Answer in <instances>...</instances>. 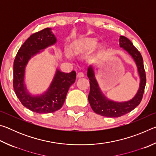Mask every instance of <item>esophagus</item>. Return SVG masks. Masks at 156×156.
Instances as JSON below:
<instances>
[{"label":"esophagus","instance_id":"1","mask_svg":"<svg viewBox=\"0 0 156 156\" xmlns=\"http://www.w3.org/2000/svg\"><path fill=\"white\" fill-rule=\"evenodd\" d=\"M84 73L83 72H79L77 74V77L78 78H83L84 77Z\"/></svg>","mask_w":156,"mask_h":156}]
</instances>
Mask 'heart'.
Segmentation results:
<instances>
[{
    "label": "heart",
    "instance_id": "b5f03b06",
    "mask_svg": "<svg viewBox=\"0 0 156 156\" xmlns=\"http://www.w3.org/2000/svg\"><path fill=\"white\" fill-rule=\"evenodd\" d=\"M97 40L96 38H87L83 40L76 41L71 47V52L75 55H82L91 51L96 45ZM67 55L69 56V51L67 49Z\"/></svg>",
    "mask_w": 156,
    "mask_h": 156
}]
</instances>
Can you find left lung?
<instances>
[{
  "mask_svg": "<svg viewBox=\"0 0 156 156\" xmlns=\"http://www.w3.org/2000/svg\"><path fill=\"white\" fill-rule=\"evenodd\" d=\"M120 47L132 57L138 69L140 76V85L138 91L133 98L125 102H116L108 99L100 89L96 78L94 68L90 65L87 68V77L90 83V91L88 96L89 102L95 113L109 118H117L128 113L140 103L146 85V74L143 59L140 53L133 46L127 38L121 36L119 38Z\"/></svg>",
  "mask_w": 156,
  "mask_h": 156,
  "instance_id": "obj_1",
  "label": "left lung"
}]
</instances>
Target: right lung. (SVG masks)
<instances>
[{"instance_id":"1","label":"right lung","mask_w":156,"mask_h":156,"mask_svg":"<svg viewBox=\"0 0 156 156\" xmlns=\"http://www.w3.org/2000/svg\"><path fill=\"white\" fill-rule=\"evenodd\" d=\"M57 39L51 28H45L31 35L18 50L14 62L13 87L23 106L38 113L56 112L64 104L69 89L75 83V71L64 73L56 69L48 89L39 95H33L25 83V68L30 60L47 47L56 43Z\"/></svg>"}]
</instances>
